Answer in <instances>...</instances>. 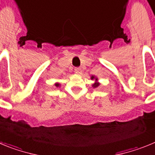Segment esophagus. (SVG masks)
Wrapping results in <instances>:
<instances>
[{"label":"esophagus","instance_id":"obj_1","mask_svg":"<svg viewBox=\"0 0 155 155\" xmlns=\"http://www.w3.org/2000/svg\"><path fill=\"white\" fill-rule=\"evenodd\" d=\"M75 72L78 74H81L82 73V69L81 68H75Z\"/></svg>","mask_w":155,"mask_h":155}]
</instances>
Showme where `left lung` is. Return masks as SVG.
Returning a JSON list of instances; mask_svg holds the SVG:
<instances>
[{
	"label": "left lung",
	"mask_w": 155,
	"mask_h": 155,
	"mask_svg": "<svg viewBox=\"0 0 155 155\" xmlns=\"http://www.w3.org/2000/svg\"><path fill=\"white\" fill-rule=\"evenodd\" d=\"M91 79H94V76H92ZM96 80H97V79H96ZM99 85H100V84H99V83H95L93 85V87L96 88V87H97V86H99Z\"/></svg>",
	"instance_id": "8db88e82"
}]
</instances>
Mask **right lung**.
I'll use <instances>...</instances> for the list:
<instances>
[{
	"label": "right lung",
	"mask_w": 155,
	"mask_h": 155,
	"mask_svg": "<svg viewBox=\"0 0 155 155\" xmlns=\"http://www.w3.org/2000/svg\"><path fill=\"white\" fill-rule=\"evenodd\" d=\"M55 86H56L57 87H58V86H59V84H58V83H55Z\"/></svg>",
	"instance_id": "add662e5"
}]
</instances>
